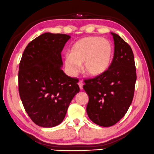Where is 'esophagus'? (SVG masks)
Returning a JSON list of instances; mask_svg holds the SVG:
<instances>
[{
  "label": "esophagus",
  "instance_id": "esophagus-1",
  "mask_svg": "<svg viewBox=\"0 0 154 154\" xmlns=\"http://www.w3.org/2000/svg\"><path fill=\"white\" fill-rule=\"evenodd\" d=\"M79 84L80 89H83V85H84V84H83L82 81H79V84Z\"/></svg>",
  "mask_w": 154,
  "mask_h": 154
}]
</instances>
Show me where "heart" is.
Masks as SVG:
<instances>
[{"mask_svg": "<svg viewBox=\"0 0 154 154\" xmlns=\"http://www.w3.org/2000/svg\"><path fill=\"white\" fill-rule=\"evenodd\" d=\"M114 47L111 42L101 37H87L75 42L70 49L69 55L65 57L68 73L75 75L83 63L86 75L98 77L105 73L111 66Z\"/></svg>", "mask_w": 154, "mask_h": 154, "instance_id": "b5f03b06", "label": "heart"}]
</instances>
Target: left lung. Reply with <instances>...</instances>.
Masks as SVG:
<instances>
[{
  "label": "left lung",
  "mask_w": 154,
  "mask_h": 154,
  "mask_svg": "<svg viewBox=\"0 0 154 154\" xmlns=\"http://www.w3.org/2000/svg\"><path fill=\"white\" fill-rule=\"evenodd\" d=\"M115 52L109 70L100 76L84 81L88 96L86 112L92 122L109 127L119 122L134 96L136 69L133 50L118 34L112 33Z\"/></svg>",
  "instance_id": "obj_1"
}]
</instances>
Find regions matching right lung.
<instances>
[{
  "mask_svg": "<svg viewBox=\"0 0 154 154\" xmlns=\"http://www.w3.org/2000/svg\"><path fill=\"white\" fill-rule=\"evenodd\" d=\"M70 36L44 33L23 52L18 75L20 98L33 122L52 128L63 122L71 100L80 91L79 79L61 68V52Z\"/></svg>",
  "mask_w": 154,
  "mask_h": 154,
  "instance_id": "1",
  "label": "right lung"
}]
</instances>
